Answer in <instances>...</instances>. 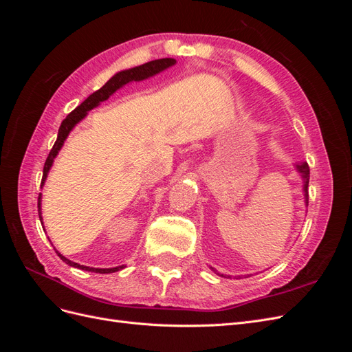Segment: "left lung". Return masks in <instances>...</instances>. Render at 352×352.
Masks as SVG:
<instances>
[{
  "instance_id": "obj_1",
  "label": "left lung",
  "mask_w": 352,
  "mask_h": 352,
  "mask_svg": "<svg viewBox=\"0 0 352 352\" xmlns=\"http://www.w3.org/2000/svg\"><path fill=\"white\" fill-rule=\"evenodd\" d=\"M295 168L296 172L300 173L301 179H302V192H304V201H305V206H308V180H310V167H308V164L304 162V163H298L295 164ZM212 272L217 273L219 276H221V278H230V276H226V274H221L219 273L214 267H210ZM250 276V274H248ZM248 276H245V278H248Z\"/></svg>"
}]
</instances>
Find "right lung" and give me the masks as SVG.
Returning <instances> with one entry per match:
<instances>
[{
  "instance_id": "right-lung-1",
  "label": "right lung",
  "mask_w": 352,
  "mask_h": 352,
  "mask_svg": "<svg viewBox=\"0 0 352 352\" xmlns=\"http://www.w3.org/2000/svg\"><path fill=\"white\" fill-rule=\"evenodd\" d=\"M176 65V60L175 58H160V60H154V61H148L145 63V65H141V66H136V67H132V69H127V70H122V72H117L113 78H110L107 80V83L104 85V87L98 91H95L94 94H91L89 97L85 100L80 105H78L76 109H74L65 120L61 122V126L58 129V136H57V141L54 144V146H52V150L50 151L48 154V158L45 162V166H44V175H42V182H41V188L45 185V180H47V176L50 173V170L52 167V164H54V158L58 155L60 150L63 148V145H65V141L67 140L69 133L74 129V126H76L79 122H82L85 117L88 116V111H91L92 109L98 107V105L102 102V101H107L111 95L119 91L120 88H123L124 85L131 83V82H141V80H145L148 78H153L155 76V74L162 73L163 70L172 67ZM41 204H42V195L39 194L38 197V214H39V220L42 223V208H41ZM56 252L58 254V257L65 261L66 264L72 265V267H76V269H82V270H87V272H94V273H114V272H119L122 269H124L126 265H117V267H110V269H97V267H88V265H80L78 263L74 261H70L69 258H66L65 255H61L57 250Z\"/></svg>"
}]
</instances>
